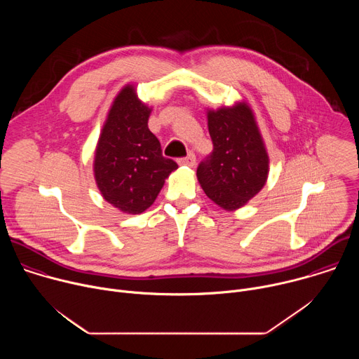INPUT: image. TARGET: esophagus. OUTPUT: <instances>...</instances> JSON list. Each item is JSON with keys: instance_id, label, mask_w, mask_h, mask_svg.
I'll use <instances>...</instances> for the list:
<instances>
[{"instance_id": "obj_1", "label": "esophagus", "mask_w": 359, "mask_h": 359, "mask_svg": "<svg viewBox=\"0 0 359 359\" xmlns=\"http://www.w3.org/2000/svg\"><path fill=\"white\" fill-rule=\"evenodd\" d=\"M179 165L182 166H189V168H193L196 165V156L193 155V153H189V155L186 158H182L179 159Z\"/></svg>"}]
</instances>
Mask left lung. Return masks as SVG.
I'll list each match as a JSON object with an SVG mask.
<instances>
[{
	"instance_id": "left-lung-1",
	"label": "left lung",
	"mask_w": 359,
	"mask_h": 359,
	"mask_svg": "<svg viewBox=\"0 0 359 359\" xmlns=\"http://www.w3.org/2000/svg\"><path fill=\"white\" fill-rule=\"evenodd\" d=\"M213 151L197 168V180L217 206L237 210L257 194L269 177V155L245 102L208 111Z\"/></svg>"
}]
</instances>
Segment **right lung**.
<instances>
[{"mask_svg":"<svg viewBox=\"0 0 359 359\" xmlns=\"http://www.w3.org/2000/svg\"><path fill=\"white\" fill-rule=\"evenodd\" d=\"M150 108L133 85L116 95L100 130L93 175L108 203L128 215L149 209L177 163L162 155L158 137L147 128Z\"/></svg>","mask_w":359,"mask_h":359,"instance_id":"1","label":"right lung"}]
</instances>
